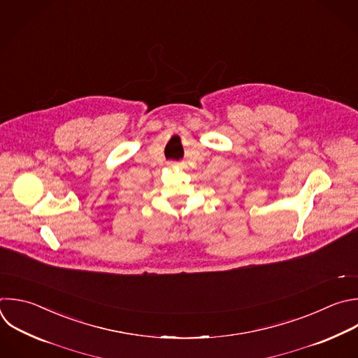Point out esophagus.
Here are the masks:
<instances>
[{
  "mask_svg": "<svg viewBox=\"0 0 358 358\" xmlns=\"http://www.w3.org/2000/svg\"><path fill=\"white\" fill-rule=\"evenodd\" d=\"M173 164H174V163H173Z\"/></svg>",
  "mask_w": 358,
  "mask_h": 358,
  "instance_id": "34e87169",
  "label": "esophagus"
}]
</instances>
